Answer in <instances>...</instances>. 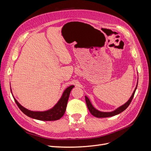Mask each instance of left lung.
Here are the masks:
<instances>
[{
    "mask_svg": "<svg viewBox=\"0 0 151 151\" xmlns=\"http://www.w3.org/2000/svg\"><path fill=\"white\" fill-rule=\"evenodd\" d=\"M137 85H138V81H137V83L136 88H135L134 91L133 92V93H132L131 97L129 99V101H128L127 103H125L124 104H123L122 106H120L119 108H118L117 109H115V110H114L113 111H111V112H103V111H98V109L94 108V107L93 106L92 104H91V103L90 102V100L89 99V98L87 96H85L87 106H88V108L89 110L90 113L92 114L93 116H94L95 117L106 118V117H110V116L116 115H118V114H119V113H122V111L125 110V109L127 108V107L129 106L132 99H133V98H134V94L135 93V91L137 89Z\"/></svg>",
    "mask_w": 151,
    "mask_h": 151,
    "instance_id": "obj_1",
    "label": "left lung"
}]
</instances>
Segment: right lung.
Here are the masks:
<instances>
[{
  "label": "right lung",
  "instance_id": "right-lung-1",
  "mask_svg": "<svg viewBox=\"0 0 151 151\" xmlns=\"http://www.w3.org/2000/svg\"><path fill=\"white\" fill-rule=\"evenodd\" d=\"M74 86H70L63 91L61 98L59 99L58 103L50 109L45 111H33L29 110L25 108L17 102V100L14 99V101L17 104V106L21 109V111L24 113L28 116L34 118V119L43 120V121H54L59 120L63 116L66 110V107L68 102V97L70 93Z\"/></svg>",
  "mask_w": 151,
  "mask_h": 151
}]
</instances>
